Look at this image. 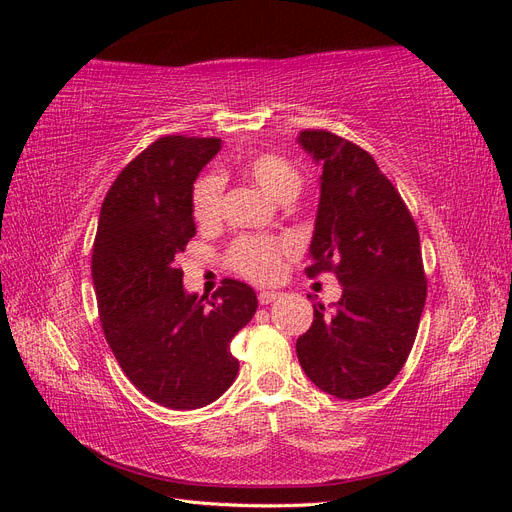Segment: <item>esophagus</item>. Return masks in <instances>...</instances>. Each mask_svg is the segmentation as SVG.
I'll use <instances>...</instances> for the list:
<instances>
[{
	"label": "esophagus",
	"mask_w": 512,
	"mask_h": 512,
	"mask_svg": "<svg viewBox=\"0 0 512 512\" xmlns=\"http://www.w3.org/2000/svg\"><path fill=\"white\" fill-rule=\"evenodd\" d=\"M275 299H280V292H273V290H262V292L258 294V301H260V305H269V303H273Z\"/></svg>",
	"instance_id": "obj_1"
}]
</instances>
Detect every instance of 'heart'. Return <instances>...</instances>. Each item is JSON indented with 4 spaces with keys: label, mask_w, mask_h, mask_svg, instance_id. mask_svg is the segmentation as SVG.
Wrapping results in <instances>:
<instances>
[{
    "label": "heart",
    "mask_w": 512,
    "mask_h": 512,
    "mask_svg": "<svg viewBox=\"0 0 512 512\" xmlns=\"http://www.w3.org/2000/svg\"><path fill=\"white\" fill-rule=\"evenodd\" d=\"M241 173L260 185L277 200L294 198L301 190V175L286 158L271 151H258L241 162ZM224 211V179L220 175H205L198 179L192 192V215L200 226H213L222 220ZM288 252L286 241L245 235L228 250V265L245 280L256 284H271L280 277L282 258Z\"/></svg>",
    "instance_id": "b5f03b06"
}]
</instances>
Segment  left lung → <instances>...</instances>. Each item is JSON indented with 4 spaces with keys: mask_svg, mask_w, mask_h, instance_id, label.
<instances>
[{
    "mask_svg": "<svg viewBox=\"0 0 512 512\" xmlns=\"http://www.w3.org/2000/svg\"><path fill=\"white\" fill-rule=\"evenodd\" d=\"M299 145L322 166L307 275L335 273L342 299L314 305L297 339L307 378L337 399L369 397L404 367L425 307L421 241L395 185L365 149L327 130Z\"/></svg>",
    "mask_w": 512,
    "mask_h": 512,
    "instance_id": "obj_1",
    "label": "left lung"
}]
</instances>
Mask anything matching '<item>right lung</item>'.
<instances>
[{
    "label": "right lung",
    "instance_id": "1",
    "mask_svg": "<svg viewBox=\"0 0 512 512\" xmlns=\"http://www.w3.org/2000/svg\"><path fill=\"white\" fill-rule=\"evenodd\" d=\"M220 138L164 136L108 190L91 256L100 322L123 374L156 404L203 408L235 382L230 342L258 307L256 292L224 280L211 301L183 288L175 256L196 235L194 181Z\"/></svg>",
    "mask_w": 512,
    "mask_h": 512
}]
</instances>
